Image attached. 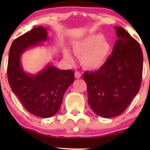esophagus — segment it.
I'll return each instance as SVG.
<instances>
[{"instance_id":"1","label":"esophagus","mask_w":150,"mask_h":150,"mask_svg":"<svg viewBox=\"0 0 150 150\" xmlns=\"http://www.w3.org/2000/svg\"><path fill=\"white\" fill-rule=\"evenodd\" d=\"M75 77L76 78H81V73L80 72H78V71H76V72H75Z\"/></svg>"}]
</instances>
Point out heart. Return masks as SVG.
<instances>
[{"label": "heart", "instance_id": "heart-1", "mask_svg": "<svg viewBox=\"0 0 150 150\" xmlns=\"http://www.w3.org/2000/svg\"><path fill=\"white\" fill-rule=\"evenodd\" d=\"M73 52L81 58V63L86 69L98 70L105 65L112 53L111 44L104 40L102 34H92L72 43ZM64 58L73 61L67 48L63 50Z\"/></svg>", "mask_w": 150, "mask_h": 150}]
</instances>
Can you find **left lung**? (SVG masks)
<instances>
[{
	"mask_svg": "<svg viewBox=\"0 0 150 150\" xmlns=\"http://www.w3.org/2000/svg\"><path fill=\"white\" fill-rule=\"evenodd\" d=\"M117 39L105 65L86 72L88 102L102 117L122 114L140 89L143 55L139 43L121 27H115Z\"/></svg>",
	"mask_w": 150,
	"mask_h": 150,
	"instance_id": "1",
	"label": "left lung"
}]
</instances>
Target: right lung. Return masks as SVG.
I'll use <instances>...</instances> for the list:
<instances>
[{"label":"right lung","instance_id":"1","mask_svg":"<svg viewBox=\"0 0 150 150\" xmlns=\"http://www.w3.org/2000/svg\"><path fill=\"white\" fill-rule=\"evenodd\" d=\"M48 29L37 27L15 39L8 53V83L25 109L34 115L50 117L59 110L67 88L75 80L72 69L62 70L48 64L35 75L28 74L21 56L28 48L40 46L48 39Z\"/></svg>","mask_w":150,"mask_h":150}]
</instances>
